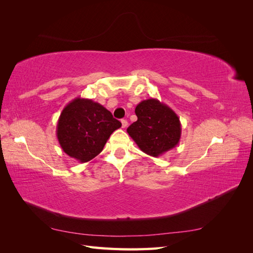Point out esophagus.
I'll list each match as a JSON object with an SVG mask.
<instances>
[{
    "mask_svg": "<svg viewBox=\"0 0 253 253\" xmlns=\"http://www.w3.org/2000/svg\"><path fill=\"white\" fill-rule=\"evenodd\" d=\"M121 126H122V127H126L127 126V121L126 119H122L121 120Z\"/></svg>",
    "mask_w": 253,
    "mask_h": 253,
    "instance_id": "1",
    "label": "esophagus"
}]
</instances>
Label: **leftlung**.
Wrapping results in <instances>:
<instances>
[{"mask_svg":"<svg viewBox=\"0 0 253 253\" xmlns=\"http://www.w3.org/2000/svg\"><path fill=\"white\" fill-rule=\"evenodd\" d=\"M137 121L126 129L139 149L158 157L178 144L181 136L179 117L167 104L150 98L137 104Z\"/></svg>","mask_w":253,"mask_h":253,"instance_id":"left-lung-1","label":"left lung"}]
</instances>
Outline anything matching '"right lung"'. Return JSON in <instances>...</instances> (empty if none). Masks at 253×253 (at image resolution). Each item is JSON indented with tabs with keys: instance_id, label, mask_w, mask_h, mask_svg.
I'll return each mask as SVG.
<instances>
[{
	"instance_id": "add662e5",
	"label": "right lung",
	"mask_w": 253,
	"mask_h": 253,
	"mask_svg": "<svg viewBox=\"0 0 253 253\" xmlns=\"http://www.w3.org/2000/svg\"><path fill=\"white\" fill-rule=\"evenodd\" d=\"M121 122L110 111L90 99L76 98L61 113L57 138L64 153L79 163H87L101 153Z\"/></svg>"
}]
</instances>
